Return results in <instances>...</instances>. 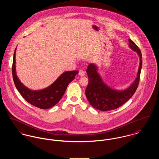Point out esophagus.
<instances>
[{"label":"esophagus","mask_w":159,"mask_h":159,"mask_svg":"<svg viewBox=\"0 0 159 159\" xmlns=\"http://www.w3.org/2000/svg\"><path fill=\"white\" fill-rule=\"evenodd\" d=\"M85 74V71H83V70L79 71V75H80V76H84Z\"/></svg>","instance_id":"esophagus-1"}]
</instances>
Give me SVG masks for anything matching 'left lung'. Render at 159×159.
I'll return each mask as SVG.
<instances>
[{"label": "left lung", "mask_w": 159, "mask_h": 159, "mask_svg": "<svg viewBox=\"0 0 159 159\" xmlns=\"http://www.w3.org/2000/svg\"><path fill=\"white\" fill-rule=\"evenodd\" d=\"M129 47L136 52L140 58V65L137 77L130 85L124 89L118 90L110 87L103 81L98 71V66L90 63L86 70L88 77V84L85 94L93 107L101 111H110L123 106L135 93L138 87L142 66L141 51L135 43L129 39Z\"/></svg>", "instance_id": "8db88e82"}]
</instances>
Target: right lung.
<instances>
[{
  "instance_id": "obj_1",
  "label": "right lung",
  "mask_w": 159,
  "mask_h": 159,
  "mask_svg": "<svg viewBox=\"0 0 159 159\" xmlns=\"http://www.w3.org/2000/svg\"><path fill=\"white\" fill-rule=\"evenodd\" d=\"M16 51L15 50L12 74L15 85L24 99L32 106L41 109H48L56 105L63 96L68 85L74 79L79 71H65L47 88L32 90L26 87L19 79L16 72Z\"/></svg>"
}]
</instances>
